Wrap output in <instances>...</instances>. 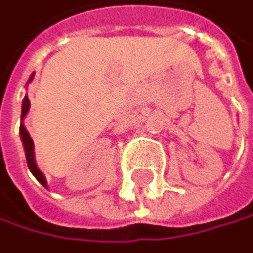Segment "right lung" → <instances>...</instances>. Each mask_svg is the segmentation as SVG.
I'll list each match as a JSON object with an SVG mask.
<instances>
[{"mask_svg": "<svg viewBox=\"0 0 253 253\" xmlns=\"http://www.w3.org/2000/svg\"><path fill=\"white\" fill-rule=\"evenodd\" d=\"M34 79V74H31L30 80H28V83H30L31 80ZM30 99H28V96H25L23 102H22V123H20V137H22V143H23V148H25V156H26V162H28V169H30V171L34 174V178L38 179L41 184L43 187H47V179L45 176H43V173L39 170L38 164H36V157H34V143H33V138L30 137V133H28L25 124H23V120L26 118L28 112H30Z\"/></svg>", "mask_w": 253, "mask_h": 253, "instance_id": "1", "label": "right lung"}]
</instances>
